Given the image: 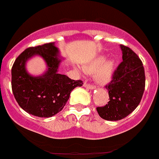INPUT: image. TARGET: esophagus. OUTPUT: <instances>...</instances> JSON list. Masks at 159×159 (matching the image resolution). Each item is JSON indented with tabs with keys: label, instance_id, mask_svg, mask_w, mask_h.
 <instances>
[{
	"label": "esophagus",
	"instance_id": "obj_1",
	"mask_svg": "<svg viewBox=\"0 0 159 159\" xmlns=\"http://www.w3.org/2000/svg\"><path fill=\"white\" fill-rule=\"evenodd\" d=\"M84 87H85V88H89V89H95V86L94 85V84H88V83H87V82L84 83Z\"/></svg>",
	"mask_w": 159,
	"mask_h": 159
}]
</instances>
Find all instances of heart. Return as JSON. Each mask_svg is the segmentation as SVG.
Masks as SVG:
<instances>
[{
    "instance_id": "1",
    "label": "heart",
    "mask_w": 159,
    "mask_h": 159,
    "mask_svg": "<svg viewBox=\"0 0 159 159\" xmlns=\"http://www.w3.org/2000/svg\"><path fill=\"white\" fill-rule=\"evenodd\" d=\"M104 57H99L90 64L84 66V72L95 74V80L100 84H106L111 80L115 70V61L109 60L105 62Z\"/></svg>"
}]
</instances>
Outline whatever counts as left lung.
I'll return each instance as SVG.
<instances>
[{
	"label": "left lung",
	"mask_w": 159,
	"mask_h": 159,
	"mask_svg": "<svg viewBox=\"0 0 159 159\" xmlns=\"http://www.w3.org/2000/svg\"><path fill=\"white\" fill-rule=\"evenodd\" d=\"M123 61L119 64L105 88L110 101L96 110L102 119L117 121L130 115L139 104L145 90V71L143 62L130 48L121 44Z\"/></svg>",
	"instance_id": "left-lung-1"
}]
</instances>
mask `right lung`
<instances>
[{"instance_id":"right-lung-1","label":"right lung","mask_w":159,"mask_h":159,"mask_svg":"<svg viewBox=\"0 0 159 159\" xmlns=\"http://www.w3.org/2000/svg\"><path fill=\"white\" fill-rule=\"evenodd\" d=\"M35 54L44 58L49 67L41 77H33L25 70L26 61ZM58 48L54 43L28 48L19 55L12 67V90L20 107L38 117L48 118L62 111L76 87L82 86V80H74L57 72L60 60L57 58Z\"/></svg>"}]
</instances>
